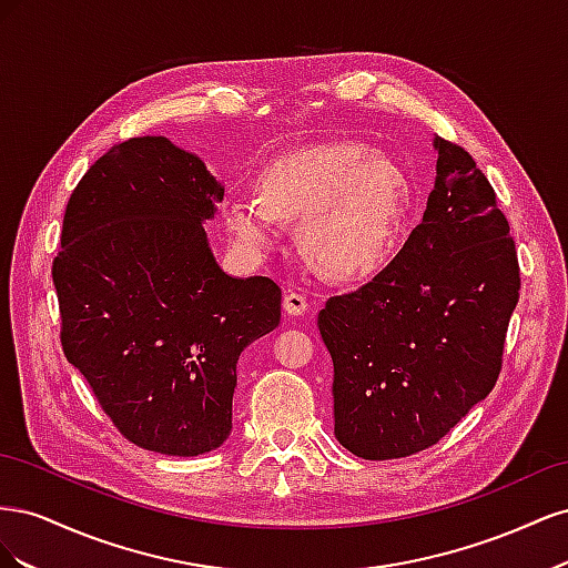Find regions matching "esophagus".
I'll list each match as a JSON object with an SVG mask.
<instances>
[{"mask_svg": "<svg viewBox=\"0 0 568 568\" xmlns=\"http://www.w3.org/2000/svg\"><path fill=\"white\" fill-rule=\"evenodd\" d=\"M284 313L286 315H305L307 313V301L303 294H296V291H288V294L284 296Z\"/></svg>", "mask_w": 568, "mask_h": 568, "instance_id": "1", "label": "esophagus"}]
</instances>
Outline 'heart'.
Masks as SVG:
<instances>
[{"label":"heart","mask_w":568,"mask_h":568,"mask_svg":"<svg viewBox=\"0 0 568 568\" xmlns=\"http://www.w3.org/2000/svg\"><path fill=\"white\" fill-rule=\"evenodd\" d=\"M261 199L236 196L225 222L244 251L261 255L280 239V220H298V246L332 280H365L388 261L405 227L412 180L390 153L363 142L307 146L270 163Z\"/></svg>","instance_id":"heart-1"}]
</instances>
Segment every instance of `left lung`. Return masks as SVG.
<instances>
[{
	"label": "left lung",
	"mask_w": 568,
	"mask_h": 568,
	"mask_svg": "<svg viewBox=\"0 0 568 568\" xmlns=\"http://www.w3.org/2000/svg\"><path fill=\"white\" fill-rule=\"evenodd\" d=\"M436 184L400 253L317 315L334 359V436L363 459L432 448L493 390L519 261L474 159L436 136Z\"/></svg>",
	"instance_id": "1"
}]
</instances>
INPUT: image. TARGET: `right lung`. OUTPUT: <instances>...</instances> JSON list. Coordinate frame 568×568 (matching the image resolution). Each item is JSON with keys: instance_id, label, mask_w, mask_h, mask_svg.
<instances>
[{"instance_id": "obj_1", "label": "right lung", "mask_w": 568, "mask_h": 568, "mask_svg": "<svg viewBox=\"0 0 568 568\" xmlns=\"http://www.w3.org/2000/svg\"><path fill=\"white\" fill-rule=\"evenodd\" d=\"M225 196L165 136L111 146L65 205L51 265L61 346L115 428L144 450L194 457L232 432L239 355L282 317L270 277L222 272L205 236Z\"/></svg>"}]
</instances>
